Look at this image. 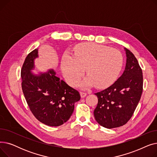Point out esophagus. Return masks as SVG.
<instances>
[{
	"label": "esophagus",
	"instance_id": "esophagus-1",
	"mask_svg": "<svg viewBox=\"0 0 157 157\" xmlns=\"http://www.w3.org/2000/svg\"><path fill=\"white\" fill-rule=\"evenodd\" d=\"M86 95H87V94H86V93H85V92H80V95H81V97L82 98H83V97H86Z\"/></svg>",
	"mask_w": 157,
	"mask_h": 157
}]
</instances>
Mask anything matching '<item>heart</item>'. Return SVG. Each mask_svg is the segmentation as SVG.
Wrapping results in <instances>:
<instances>
[{"mask_svg": "<svg viewBox=\"0 0 157 157\" xmlns=\"http://www.w3.org/2000/svg\"><path fill=\"white\" fill-rule=\"evenodd\" d=\"M123 56L117 49L96 43H85L77 46L74 55L65 52L61 67L68 83L76 85L86 68L88 76L81 83L84 86H108L117 79L122 69Z\"/></svg>", "mask_w": 157, "mask_h": 157, "instance_id": "obj_1", "label": "heart"}]
</instances>
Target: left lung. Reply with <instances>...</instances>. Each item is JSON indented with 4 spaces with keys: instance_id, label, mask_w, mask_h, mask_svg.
Masks as SVG:
<instances>
[{
    "instance_id": "1",
    "label": "left lung",
    "mask_w": 157,
    "mask_h": 157,
    "mask_svg": "<svg viewBox=\"0 0 157 157\" xmlns=\"http://www.w3.org/2000/svg\"><path fill=\"white\" fill-rule=\"evenodd\" d=\"M127 56L125 69L114 83L95 94L98 104L94 111L98 124L107 128L124 125L132 117L141 98L143 76L134 55L125 48Z\"/></svg>"
}]
</instances>
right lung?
<instances>
[{"mask_svg":"<svg viewBox=\"0 0 157 157\" xmlns=\"http://www.w3.org/2000/svg\"><path fill=\"white\" fill-rule=\"evenodd\" d=\"M37 56L38 49H35L27 56L23 64V93L31 112L39 121L48 126H60L70 118L74 103L80 100V94L56 77L53 70L39 75L32 73Z\"/></svg>","mask_w":157,"mask_h":157,"instance_id":"add662e5","label":"right lung"}]
</instances>
